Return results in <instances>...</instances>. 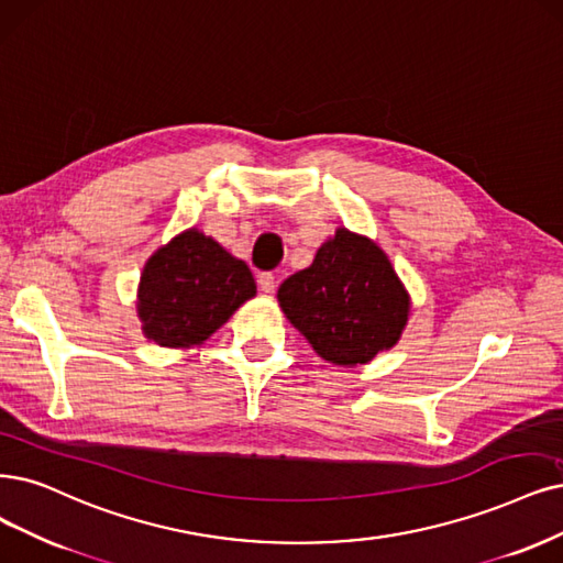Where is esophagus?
I'll list each match as a JSON object with an SVG mask.
<instances>
[{
    "label": "esophagus",
    "mask_w": 563,
    "mask_h": 563,
    "mask_svg": "<svg viewBox=\"0 0 563 563\" xmlns=\"http://www.w3.org/2000/svg\"><path fill=\"white\" fill-rule=\"evenodd\" d=\"M276 287H278V280H276L274 274H262L260 276V289L264 295H274Z\"/></svg>",
    "instance_id": "obj_1"
}]
</instances>
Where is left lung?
<instances>
[{
	"label": "left lung",
	"instance_id": "obj_1",
	"mask_svg": "<svg viewBox=\"0 0 563 563\" xmlns=\"http://www.w3.org/2000/svg\"><path fill=\"white\" fill-rule=\"evenodd\" d=\"M278 303L322 360L345 368L397 345L410 316V295L385 250L345 227L313 264L283 280Z\"/></svg>",
	"mask_w": 563,
	"mask_h": 563
}]
</instances>
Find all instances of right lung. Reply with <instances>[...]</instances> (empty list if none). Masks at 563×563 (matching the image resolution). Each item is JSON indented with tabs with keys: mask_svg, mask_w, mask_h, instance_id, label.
Instances as JSON below:
<instances>
[{
	"mask_svg": "<svg viewBox=\"0 0 563 563\" xmlns=\"http://www.w3.org/2000/svg\"><path fill=\"white\" fill-rule=\"evenodd\" d=\"M257 295L253 271L197 227L157 247L141 271L136 316L159 347H199Z\"/></svg>",
	"mask_w": 563,
	"mask_h": 563,
	"instance_id": "obj_1",
	"label": "right lung"
}]
</instances>
